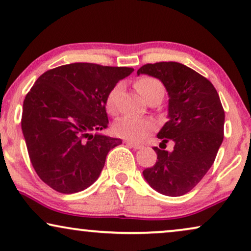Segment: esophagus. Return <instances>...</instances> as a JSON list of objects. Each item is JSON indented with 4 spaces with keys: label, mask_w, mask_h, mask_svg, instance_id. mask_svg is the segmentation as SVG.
<instances>
[{
    "label": "esophagus",
    "mask_w": 251,
    "mask_h": 251,
    "mask_svg": "<svg viewBox=\"0 0 251 251\" xmlns=\"http://www.w3.org/2000/svg\"><path fill=\"white\" fill-rule=\"evenodd\" d=\"M126 145H129L130 148H132L135 150H139V149L143 148V145L138 144V143H135V142H131V141H126Z\"/></svg>",
    "instance_id": "obj_1"
}]
</instances>
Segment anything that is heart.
<instances>
[{
	"mask_svg": "<svg viewBox=\"0 0 251 251\" xmlns=\"http://www.w3.org/2000/svg\"><path fill=\"white\" fill-rule=\"evenodd\" d=\"M136 89L141 94L144 100L149 99L154 94H164V86L158 79L152 77H143L136 82ZM122 85L116 84L112 90L109 91L108 96L106 98V109L110 115L116 113V98L121 92ZM155 128V123L151 119L145 118H126L120 119L119 121L114 123L113 130L114 133L119 137L128 141H141L148 136L150 132Z\"/></svg>",
	"mask_w": 251,
	"mask_h": 251,
	"instance_id": "heart-1",
	"label": "heart"
}]
</instances>
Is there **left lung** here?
Returning <instances> with one entry per match:
<instances>
[{
    "instance_id": "obj_1",
    "label": "left lung",
    "mask_w": 251,
    "mask_h": 251,
    "mask_svg": "<svg viewBox=\"0 0 251 251\" xmlns=\"http://www.w3.org/2000/svg\"><path fill=\"white\" fill-rule=\"evenodd\" d=\"M164 84L168 93V121L158 132L160 144L173 141V151L153 148L157 162L143 171L145 181L166 196L189 193L213 165L224 139L225 112L210 80L177 62L139 68Z\"/></svg>"
}]
</instances>
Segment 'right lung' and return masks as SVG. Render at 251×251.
<instances>
[{
  "label": "right lung",
  "mask_w": 251,
  "mask_h": 251,
  "mask_svg": "<svg viewBox=\"0 0 251 251\" xmlns=\"http://www.w3.org/2000/svg\"><path fill=\"white\" fill-rule=\"evenodd\" d=\"M133 71L126 67L71 63L42 74L23 103L22 131L32 166L45 183L74 194L98 180L120 138L108 126L106 98Z\"/></svg>",
  "instance_id": "1"
}]
</instances>
